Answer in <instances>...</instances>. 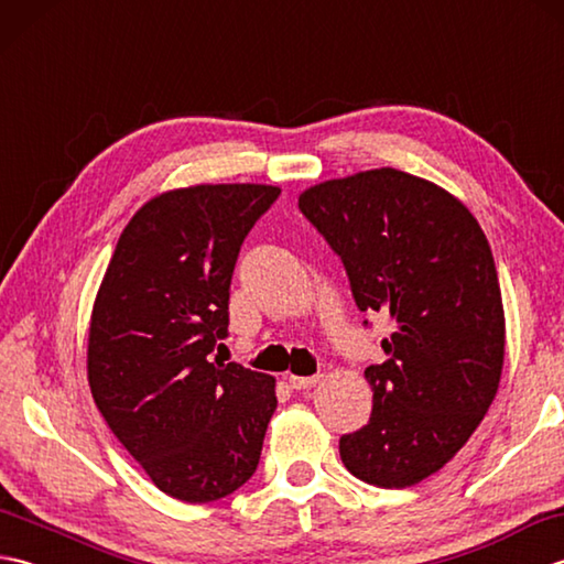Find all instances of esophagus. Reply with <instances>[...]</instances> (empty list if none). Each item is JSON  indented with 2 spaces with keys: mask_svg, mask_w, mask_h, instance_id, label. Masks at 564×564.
<instances>
[{
  "mask_svg": "<svg viewBox=\"0 0 564 564\" xmlns=\"http://www.w3.org/2000/svg\"><path fill=\"white\" fill-rule=\"evenodd\" d=\"M291 388L293 390H313L317 382H319V376H310V378H303V376H291L289 378Z\"/></svg>",
  "mask_w": 564,
  "mask_h": 564,
  "instance_id": "esophagus-1",
  "label": "esophagus"
}]
</instances>
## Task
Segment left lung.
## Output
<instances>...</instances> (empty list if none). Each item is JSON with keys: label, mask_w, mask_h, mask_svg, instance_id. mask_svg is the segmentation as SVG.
Returning <instances> with one entry per match:
<instances>
[{"label": "left lung", "mask_w": 564, "mask_h": 564, "mask_svg": "<svg viewBox=\"0 0 564 564\" xmlns=\"http://www.w3.org/2000/svg\"><path fill=\"white\" fill-rule=\"evenodd\" d=\"M297 206L341 257L358 310L392 319L388 361L366 368L370 422L341 436V463L368 485L412 487L465 446L499 390L492 249L460 198L392 166L310 186Z\"/></svg>", "instance_id": "1"}]
</instances>
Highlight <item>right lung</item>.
Listing matches in <instances>:
<instances>
[{"label": "right lung", "mask_w": 564, "mask_h": 564, "mask_svg": "<svg viewBox=\"0 0 564 564\" xmlns=\"http://www.w3.org/2000/svg\"><path fill=\"white\" fill-rule=\"evenodd\" d=\"M281 188L196 184L150 198L91 307L87 378L116 438L164 495L208 505L259 465L275 378L210 361L247 232Z\"/></svg>", "instance_id": "right-lung-1"}]
</instances>
